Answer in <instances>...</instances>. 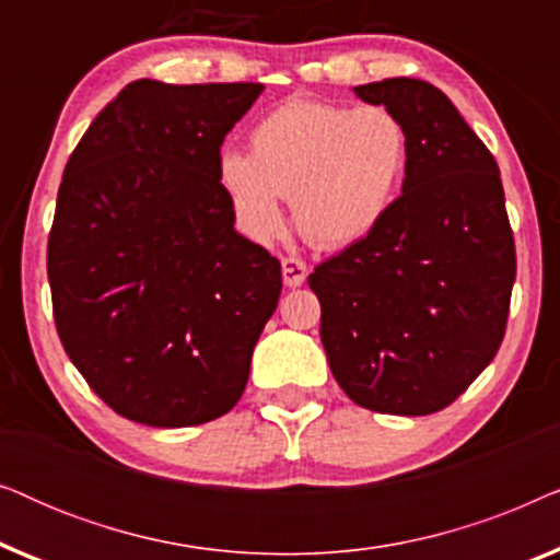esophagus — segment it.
Listing matches in <instances>:
<instances>
[{
    "mask_svg": "<svg viewBox=\"0 0 560 560\" xmlns=\"http://www.w3.org/2000/svg\"><path fill=\"white\" fill-rule=\"evenodd\" d=\"M305 278H308V265L298 257H285L282 259V280H285L288 288H301Z\"/></svg>",
    "mask_w": 560,
    "mask_h": 560,
    "instance_id": "esophagus-1",
    "label": "esophagus"
}]
</instances>
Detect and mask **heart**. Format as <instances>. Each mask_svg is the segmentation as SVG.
Segmentation results:
<instances>
[{"mask_svg": "<svg viewBox=\"0 0 560 560\" xmlns=\"http://www.w3.org/2000/svg\"><path fill=\"white\" fill-rule=\"evenodd\" d=\"M410 160L408 129L387 106L290 98L249 132V155L221 152L219 183L255 240L282 232L293 198L301 232L318 247L362 240L387 217Z\"/></svg>", "mask_w": 560, "mask_h": 560, "instance_id": "obj_1", "label": "heart"}]
</instances>
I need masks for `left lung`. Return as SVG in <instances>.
<instances>
[{
	"instance_id": "left-lung-1",
	"label": "left lung",
	"mask_w": 560,
	"mask_h": 560,
	"mask_svg": "<svg viewBox=\"0 0 560 560\" xmlns=\"http://www.w3.org/2000/svg\"><path fill=\"white\" fill-rule=\"evenodd\" d=\"M354 94L400 117L410 160L387 217L308 275L320 341L357 405L431 416L485 372L508 328L517 259L500 167L428 81Z\"/></svg>"
}]
</instances>
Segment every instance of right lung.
Instances as JSON below:
<instances>
[{"mask_svg":"<svg viewBox=\"0 0 560 560\" xmlns=\"http://www.w3.org/2000/svg\"><path fill=\"white\" fill-rule=\"evenodd\" d=\"M262 89L140 79L66 163L48 236L52 316L89 387L135 423L201 425L232 410L278 308L280 262L236 234L217 173Z\"/></svg>","mask_w":560,"mask_h":560,"instance_id":"1","label":"right lung"}]
</instances>
